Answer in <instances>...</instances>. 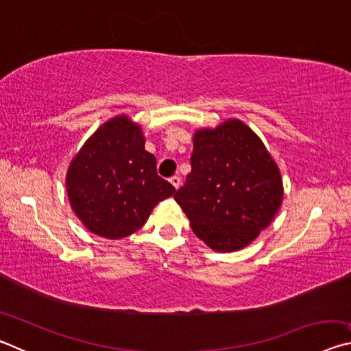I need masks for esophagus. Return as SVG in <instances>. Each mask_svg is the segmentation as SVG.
<instances>
[{
  "label": "esophagus",
  "mask_w": 351,
  "mask_h": 351,
  "mask_svg": "<svg viewBox=\"0 0 351 351\" xmlns=\"http://www.w3.org/2000/svg\"><path fill=\"white\" fill-rule=\"evenodd\" d=\"M170 182L173 184V187H175V189H180V186H181V178L178 176V175L171 176V178H170Z\"/></svg>",
  "instance_id": "1"
}]
</instances>
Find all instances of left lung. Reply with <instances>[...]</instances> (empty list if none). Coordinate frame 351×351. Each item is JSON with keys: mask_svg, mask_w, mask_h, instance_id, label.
<instances>
[{"mask_svg": "<svg viewBox=\"0 0 351 351\" xmlns=\"http://www.w3.org/2000/svg\"><path fill=\"white\" fill-rule=\"evenodd\" d=\"M192 171L175 193L193 234L217 252L257 239L280 209V170L261 139L239 119L193 134Z\"/></svg>", "mask_w": 351, "mask_h": 351, "instance_id": "obj_1", "label": "left lung"}]
</instances>
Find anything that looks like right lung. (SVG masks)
<instances>
[{"label":"right lung","instance_id":"add662e5","mask_svg":"<svg viewBox=\"0 0 351 351\" xmlns=\"http://www.w3.org/2000/svg\"><path fill=\"white\" fill-rule=\"evenodd\" d=\"M71 207L90 232L119 240L132 235L175 187L156 173L142 130L128 116L97 128L71 161L66 173Z\"/></svg>","mask_w":351,"mask_h":351}]
</instances>
